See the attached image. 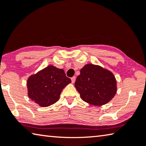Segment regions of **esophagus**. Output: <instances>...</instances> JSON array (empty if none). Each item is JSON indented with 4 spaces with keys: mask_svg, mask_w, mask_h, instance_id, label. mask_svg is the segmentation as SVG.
<instances>
[{
    "mask_svg": "<svg viewBox=\"0 0 146 146\" xmlns=\"http://www.w3.org/2000/svg\"><path fill=\"white\" fill-rule=\"evenodd\" d=\"M71 81H72V83H74L75 82V81H76V77L75 76H74V77H72L71 78Z\"/></svg>",
    "mask_w": 146,
    "mask_h": 146,
    "instance_id": "esophagus-1",
    "label": "esophagus"
}]
</instances>
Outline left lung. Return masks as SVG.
Segmentation results:
<instances>
[{
	"label": "left lung",
	"instance_id": "left-lung-1",
	"mask_svg": "<svg viewBox=\"0 0 146 146\" xmlns=\"http://www.w3.org/2000/svg\"><path fill=\"white\" fill-rule=\"evenodd\" d=\"M75 87L83 101L95 106L110 101L117 92V81L113 73L101 66L87 64L81 69Z\"/></svg>",
	"mask_w": 146,
	"mask_h": 146
}]
</instances>
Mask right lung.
I'll return each mask as SVG.
<instances>
[{
    "instance_id": "add662e5",
    "label": "right lung",
    "mask_w": 146,
    "mask_h": 146,
    "mask_svg": "<svg viewBox=\"0 0 146 146\" xmlns=\"http://www.w3.org/2000/svg\"><path fill=\"white\" fill-rule=\"evenodd\" d=\"M70 83L63 69L49 65L28 78V96L39 106L47 107L58 101L61 91Z\"/></svg>"
}]
</instances>
